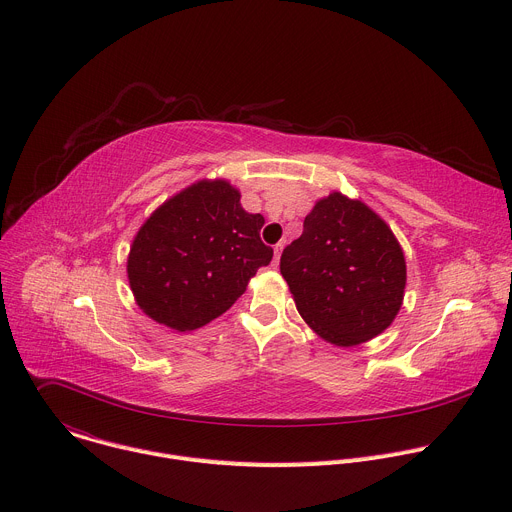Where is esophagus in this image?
<instances>
[{"instance_id":"esophagus-1","label":"esophagus","mask_w":512,"mask_h":512,"mask_svg":"<svg viewBox=\"0 0 512 512\" xmlns=\"http://www.w3.org/2000/svg\"><path fill=\"white\" fill-rule=\"evenodd\" d=\"M273 251H275V259H273V261H275V263H279V257H281V251H283V243H277Z\"/></svg>"}]
</instances>
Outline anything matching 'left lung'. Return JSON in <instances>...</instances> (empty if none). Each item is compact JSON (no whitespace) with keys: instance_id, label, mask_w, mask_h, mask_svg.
I'll use <instances>...</instances> for the list:
<instances>
[{"instance_id":"8db88e82","label":"left lung","mask_w":512,"mask_h":512,"mask_svg":"<svg viewBox=\"0 0 512 512\" xmlns=\"http://www.w3.org/2000/svg\"><path fill=\"white\" fill-rule=\"evenodd\" d=\"M279 269L308 326L336 346L387 330L403 304L405 257L383 218L340 192L316 202Z\"/></svg>"}]
</instances>
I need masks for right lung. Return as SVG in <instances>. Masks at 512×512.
Wrapping results in <instances>:
<instances>
[{
    "instance_id": "right-lung-1",
    "label": "right lung",
    "mask_w": 512,
    "mask_h": 512,
    "mask_svg": "<svg viewBox=\"0 0 512 512\" xmlns=\"http://www.w3.org/2000/svg\"><path fill=\"white\" fill-rule=\"evenodd\" d=\"M261 214L241 206L227 180H200L166 200L137 231L127 277L137 306L178 332L225 314L273 249Z\"/></svg>"
}]
</instances>
